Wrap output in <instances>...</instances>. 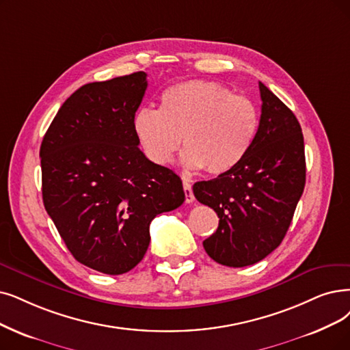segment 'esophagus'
I'll use <instances>...</instances> for the list:
<instances>
[{"mask_svg": "<svg viewBox=\"0 0 350 350\" xmlns=\"http://www.w3.org/2000/svg\"><path fill=\"white\" fill-rule=\"evenodd\" d=\"M184 192H185V202L187 204L193 202L195 197H193V193H192V187H191L189 183H187V180H184Z\"/></svg>", "mask_w": 350, "mask_h": 350, "instance_id": "1", "label": "esophagus"}]
</instances>
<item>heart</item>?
I'll use <instances>...</instances> for the list:
<instances>
[{
	"label": "heart",
	"instance_id": "1",
	"mask_svg": "<svg viewBox=\"0 0 350 350\" xmlns=\"http://www.w3.org/2000/svg\"><path fill=\"white\" fill-rule=\"evenodd\" d=\"M132 126L150 162L170 163L183 139L189 170L222 175L247 155L258 116L253 102L219 83L188 80L162 93L159 110L139 109Z\"/></svg>",
	"mask_w": 350,
	"mask_h": 350
}]
</instances>
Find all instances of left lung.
<instances>
[{
	"instance_id": "8db88e82",
	"label": "left lung",
	"mask_w": 350,
	"mask_h": 350,
	"mask_svg": "<svg viewBox=\"0 0 350 350\" xmlns=\"http://www.w3.org/2000/svg\"><path fill=\"white\" fill-rule=\"evenodd\" d=\"M260 124L234 170L192 187L195 198L219 218L202 243L206 254L228 267L267 257L283 241L306 184L304 141L295 113L262 83Z\"/></svg>"
}]
</instances>
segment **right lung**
<instances>
[{
  "mask_svg": "<svg viewBox=\"0 0 350 350\" xmlns=\"http://www.w3.org/2000/svg\"><path fill=\"white\" fill-rule=\"evenodd\" d=\"M148 88L136 72L76 90L40 148L43 202L73 257L128 273L149 247L150 221L183 205V180L139 149L133 116Z\"/></svg>",
  "mask_w": 350,
  "mask_h": 350,
  "instance_id": "1",
  "label": "right lung"
}]
</instances>
